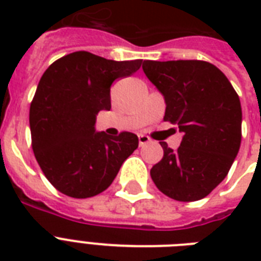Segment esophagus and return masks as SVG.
Wrapping results in <instances>:
<instances>
[{"label": "esophagus", "mask_w": 261, "mask_h": 261, "mask_svg": "<svg viewBox=\"0 0 261 261\" xmlns=\"http://www.w3.org/2000/svg\"><path fill=\"white\" fill-rule=\"evenodd\" d=\"M138 141H139V146H143V145H146L147 142H150V138H149L147 135L139 134L138 135Z\"/></svg>", "instance_id": "34e87169"}]
</instances>
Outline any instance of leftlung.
Masks as SVG:
<instances>
[{
	"mask_svg": "<svg viewBox=\"0 0 261 261\" xmlns=\"http://www.w3.org/2000/svg\"><path fill=\"white\" fill-rule=\"evenodd\" d=\"M142 69L165 98V122L177 124V150L160 142L163 160L150 169L163 194L194 202L226 177L241 143V102L226 75L204 61H143Z\"/></svg>",
	"mask_w": 261,
	"mask_h": 261,
	"instance_id": "obj_1",
	"label": "left lung"
}]
</instances>
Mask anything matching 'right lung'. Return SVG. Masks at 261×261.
Instances as JSON below:
<instances>
[{
    "label": "right lung",
    "instance_id": "right-lung-1",
    "mask_svg": "<svg viewBox=\"0 0 261 261\" xmlns=\"http://www.w3.org/2000/svg\"><path fill=\"white\" fill-rule=\"evenodd\" d=\"M141 63L75 51L44 71L31 102V137L39 167L59 192L77 199L98 195L138 147L133 133L112 138L97 133L94 123L100 111L111 110L112 83Z\"/></svg>",
    "mask_w": 261,
    "mask_h": 261
}]
</instances>
